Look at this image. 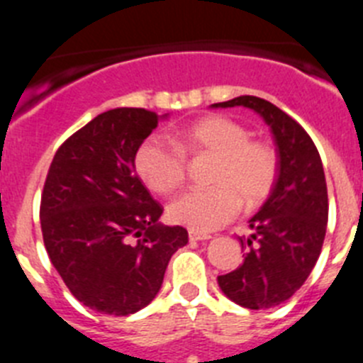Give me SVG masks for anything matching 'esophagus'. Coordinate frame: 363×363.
I'll use <instances>...</instances> for the list:
<instances>
[{
  "label": "esophagus",
  "mask_w": 363,
  "mask_h": 363,
  "mask_svg": "<svg viewBox=\"0 0 363 363\" xmlns=\"http://www.w3.org/2000/svg\"><path fill=\"white\" fill-rule=\"evenodd\" d=\"M213 236L205 233H198V230H189V240L191 242H201V240H211Z\"/></svg>",
  "instance_id": "obj_1"
}]
</instances>
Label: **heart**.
Here are the masks:
<instances>
[{"instance_id":"obj_1","label":"heart","mask_w":363,"mask_h":363,"mask_svg":"<svg viewBox=\"0 0 363 363\" xmlns=\"http://www.w3.org/2000/svg\"><path fill=\"white\" fill-rule=\"evenodd\" d=\"M171 143L149 138L134 154V169L149 191L172 194L187 174L185 158H211L207 189H196L172 201L169 220L198 233L225 225L245 209H255L271 194L278 176L277 149L252 140L238 121L221 114L201 116L171 133Z\"/></svg>"}]
</instances>
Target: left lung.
I'll use <instances>...</instances> for the list:
<instances>
[{"label":"left lung","instance_id":"1","mask_svg":"<svg viewBox=\"0 0 363 363\" xmlns=\"http://www.w3.org/2000/svg\"><path fill=\"white\" fill-rule=\"evenodd\" d=\"M252 108L271 127L278 176L267 201L249 220L245 259L218 277L227 298L247 309H269L300 289L322 252L329 200L323 165L309 134L289 114L256 96H240L213 107ZM243 247V238H240Z\"/></svg>","mask_w":363,"mask_h":363}]
</instances>
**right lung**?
Listing matches in <instances>:
<instances>
[{
  "label": "right lung",
  "instance_id": "add662e5",
  "mask_svg": "<svg viewBox=\"0 0 363 363\" xmlns=\"http://www.w3.org/2000/svg\"><path fill=\"white\" fill-rule=\"evenodd\" d=\"M158 120L145 108L101 112L63 142L45 179V249L74 298L98 313L149 306L171 256L189 242L187 229L158 223L163 207L134 169Z\"/></svg>",
  "mask_w": 363,
  "mask_h": 363
}]
</instances>
